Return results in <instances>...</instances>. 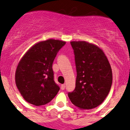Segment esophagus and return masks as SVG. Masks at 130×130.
Wrapping results in <instances>:
<instances>
[{"instance_id":"esophagus-1","label":"esophagus","mask_w":130,"mask_h":130,"mask_svg":"<svg viewBox=\"0 0 130 130\" xmlns=\"http://www.w3.org/2000/svg\"><path fill=\"white\" fill-rule=\"evenodd\" d=\"M65 87H66L65 84H62V85H61V90H64V89H65Z\"/></svg>"}]
</instances>
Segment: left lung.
Returning <instances> with one entry per match:
<instances>
[{
  "label": "left lung",
  "instance_id": "obj_1",
  "mask_svg": "<svg viewBox=\"0 0 130 130\" xmlns=\"http://www.w3.org/2000/svg\"><path fill=\"white\" fill-rule=\"evenodd\" d=\"M75 55V88L68 93L80 109H90L102 103L111 89L112 71L102 50L85 41L70 42Z\"/></svg>",
  "mask_w": 130,
  "mask_h": 130
}]
</instances>
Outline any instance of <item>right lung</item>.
<instances>
[{
	"instance_id": "add662e5",
	"label": "right lung",
	"mask_w": 130,
	"mask_h": 130,
	"mask_svg": "<svg viewBox=\"0 0 130 130\" xmlns=\"http://www.w3.org/2000/svg\"><path fill=\"white\" fill-rule=\"evenodd\" d=\"M64 41L49 39L31 47L19 62L15 83L23 98L35 106L44 105L56 96L60 87L54 80L52 69Z\"/></svg>"
}]
</instances>
